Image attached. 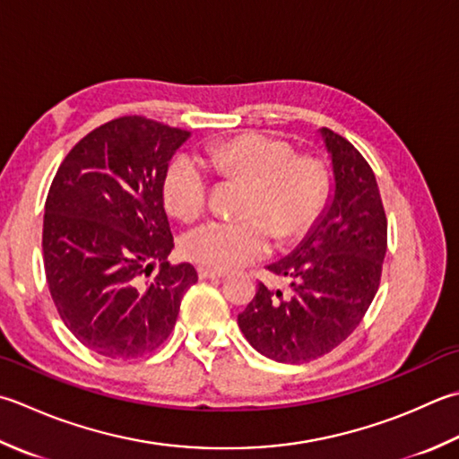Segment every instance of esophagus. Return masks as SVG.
<instances>
[{"instance_id":"esophagus-1","label":"esophagus","mask_w":459,"mask_h":459,"mask_svg":"<svg viewBox=\"0 0 459 459\" xmlns=\"http://www.w3.org/2000/svg\"><path fill=\"white\" fill-rule=\"evenodd\" d=\"M196 273H199L201 281H206V278H224V276H227V273L217 271V268H209V266H199V268H196Z\"/></svg>"}]
</instances>
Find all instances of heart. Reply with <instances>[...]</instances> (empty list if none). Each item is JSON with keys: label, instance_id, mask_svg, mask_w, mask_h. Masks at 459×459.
<instances>
[{"label": "heart", "instance_id": "heart-1", "mask_svg": "<svg viewBox=\"0 0 459 459\" xmlns=\"http://www.w3.org/2000/svg\"><path fill=\"white\" fill-rule=\"evenodd\" d=\"M204 163L250 185L242 221H206L185 232L181 253L209 268L229 271L255 263L276 238L292 240L316 221L328 196V170L318 159L296 157L282 139L240 134L203 151ZM209 177L196 157L173 159L163 177V203L173 217L193 221L206 206Z\"/></svg>", "mask_w": 459, "mask_h": 459}]
</instances>
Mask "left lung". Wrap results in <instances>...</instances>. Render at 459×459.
<instances>
[{
    "mask_svg": "<svg viewBox=\"0 0 459 459\" xmlns=\"http://www.w3.org/2000/svg\"><path fill=\"white\" fill-rule=\"evenodd\" d=\"M334 186L307 237L289 256L268 264L289 278V294L258 282L238 314L242 334L256 352L284 364L328 354L360 325L380 286L388 222L378 183L352 143L320 129Z\"/></svg>",
    "mask_w": 459,
    "mask_h": 459,
    "instance_id": "obj_1",
    "label": "left lung"
}]
</instances>
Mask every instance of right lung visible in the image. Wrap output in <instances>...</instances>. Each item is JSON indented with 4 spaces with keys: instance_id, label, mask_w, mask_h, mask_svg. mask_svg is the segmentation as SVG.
Segmentation results:
<instances>
[{
    "instance_id": "obj_1",
    "label": "right lung",
    "mask_w": 459,
    "mask_h": 459,
    "mask_svg": "<svg viewBox=\"0 0 459 459\" xmlns=\"http://www.w3.org/2000/svg\"><path fill=\"white\" fill-rule=\"evenodd\" d=\"M183 129L121 117L85 134L63 159L43 217V266L61 320L107 358H139L175 328L193 264L175 248L163 177Z\"/></svg>"
}]
</instances>
